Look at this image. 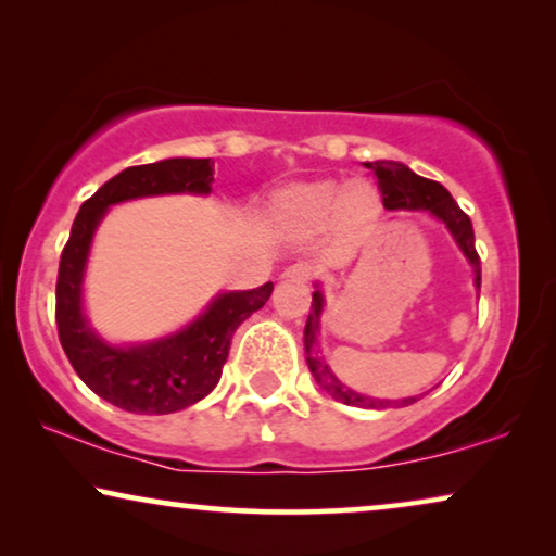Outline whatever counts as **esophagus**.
Listing matches in <instances>:
<instances>
[{"mask_svg":"<svg viewBox=\"0 0 556 556\" xmlns=\"http://www.w3.org/2000/svg\"><path fill=\"white\" fill-rule=\"evenodd\" d=\"M311 276H314V268L306 263H295V265H291V268L283 270V278L293 280V283H308Z\"/></svg>","mask_w":556,"mask_h":556,"instance_id":"obj_1","label":"esophagus"}]
</instances>
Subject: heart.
Here are the masks:
<instances>
[{
  "label": "heart",
  "mask_w": 556,
  "mask_h": 556,
  "mask_svg": "<svg viewBox=\"0 0 556 556\" xmlns=\"http://www.w3.org/2000/svg\"><path fill=\"white\" fill-rule=\"evenodd\" d=\"M270 215L291 232H314L329 217L344 230L359 232L377 219L379 194L362 179L344 181L341 187L337 179L295 181L273 194Z\"/></svg>",
  "instance_id": "b5f03b06"
}]
</instances>
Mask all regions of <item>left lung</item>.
<instances>
[{
	"label": "left lung",
	"instance_id": "8db88e82",
	"mask_svg": "<svg viewBox=\"0 0 556 556\" xmlns=\"http://www.w3.org/2000/svg\"><path fill=\"white\" fill-rule=\"evenodd\" d=\"M364 166L371 169V174L377 177L379 192H382V204L387 210H428L438 219H443L447 230L453 232L455 242H458L470 265H473L476 286L481 288V257L476 253L473 225H470V217L458 207V202L453 200L451 192H447L440 181L417 177V174L409 172L405 164L375 162ZM321 308H324V295L314 291L306 331H303V346H306V362H308L311 375H314L316 382L321 384L333 400L344 402V405H352V407H371V409L405 407L417 402V397H407V400L364 397V394L349 390L346 384H341L339 379L333 377L329 364L321 362V356H318V318H321Z\"/></svg>",
	"mask_w": 556,
	"mask_h": 556
}]
</instances>
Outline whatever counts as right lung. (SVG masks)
<instances>
[{"label": "right lung", "mask_w": 556, "mask_h": 556, "mask_svg": "<svg viewBox=\"0 0 556 556\" xmlns=\"http://www.w3.org/2000/svg\"><path fill=\"white\" fill-rule=\"evenodd\" d=\"M215 174L210 159H164L128 166L105 181L75 215L71 238L60 255L55 286L58 337L78 377L111 405L136 415H169L215 390L230 354L232 333L250 314L265 306L273 283L253 291L223 293L212 306L169 339L143 346H109L90 331L80 308L83 268L90 240L111 204L134 197L194 192L207 194Z\"/></svg>", "instance_id": "add662e5"}]
</instances>
